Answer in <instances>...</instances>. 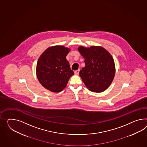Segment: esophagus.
<instances>
[{
    "label": "esophagus",
    "instance_id": "1",
    "mask_svg": "<svg viewBox=\"0 0 147 147\" xmlns=\"http://www.w3.org/2000/svg\"><path fill=\"white\" fill-rule=\"evenodd\" d=\"M79 73V69L78 70H76L75 71V74L76 75H78Z\"/></svg>",
    "mask_w": 147,
    "mask_h": 147
}]
</instances>
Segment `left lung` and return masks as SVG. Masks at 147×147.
I'll return each instance as SVG.
<instances>
[{
    "label": "left lung",
    "mask_w": 147,
    "mask_h": 147,
    "mask_svg": "<svg viewBox=\"0 0 147 147\" xmlns=\"http://www.w3.org/2000/svg\"><path fill=\"white\" fill-rule=\"evenodd\" d=\"M78 49L85 59V67L80 71L79 76L85 86L93 92L105 91L112 83L115 75L113 57L101 46H80Z\"/></svg>",
    "instance_id": "8db88e82"
}]
</instances>
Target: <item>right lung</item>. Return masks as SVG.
I'll use <instances>...</instances> for the list:
<instances>
[{
    "mask_svg": "<svg viewBox=\"0 0 147 147\" xmlns=\"http://www.w3.org/2000/svg\"><path fill=\"white\" fill-rule=\"evenodd\" d=\"M69 51V49L63 46H54L46 49L39 57L36 67L37 77L47 90L60 92L74 75L66 59Z\"/></svg>",
    "mask_w": 147,
    "mask_h": 147,
    "instance_id": "add662e5",
    "label": "right lung"
}]
</instances>
